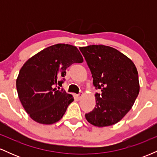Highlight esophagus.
Wrapping results in <instances>:
<instances>
[{"label": "esophagus", "mask_w": 157, "mask_h": 157, "mask_svg": "<svg viewBox=\"0 0 157 157\" xmlns=\"http://www.w3.org/2000/svg\"><path fill=\"white\" fill-rule=\"evenodd\" d=\"M82 95H83V94H82V92H80V93H79V94H77V98H78V99H80V98H81V97H82Z\"/></svg>", "instance_id": "34e87169"}]
</instances>
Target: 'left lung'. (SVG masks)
<instances>
[{
  "label": "left lung",
  "instance_id": "1",
  "mask_svg": "<svg viewBox=\"0 0 157 157\" xmlns=\"http://www.w3.org/2000/svg\"><path fill=\"white\" fill-rule=\"evenodd\" d=\"M93 77L96 105L86 113L87 121L97 127L112 125L130 111L140 92L138 72L134 63L110 46L80 47Z\"/></svg>",
  "mask_w": 157,
  "mask_h": 157
}]
</instances>
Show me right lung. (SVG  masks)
<instances>
[{
	"mask_svg": "<svg viewBox=\"0 0 157 157\" xmlns=\"http://www.w3.org/2000/svg\"><path fill=\"white\" fill-rule=\"evenodd\" d=\"M82 61L76 46L58 44L44 48L25 63L16 88L23 107L32 120L50 125L63 117L74 97L55 87L62 86L66 68Z\"/></svg>",
	"mask_w": 157,
	"mask_h": 157,
	"instance_id": "obj_1",
	"label": "right lung"
}]
</instances>
